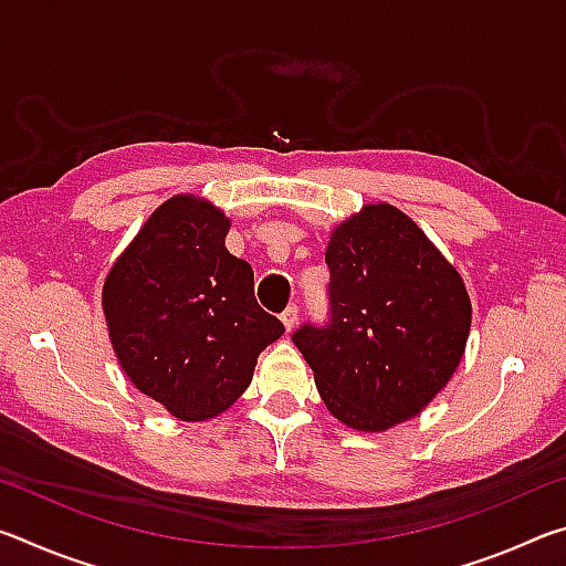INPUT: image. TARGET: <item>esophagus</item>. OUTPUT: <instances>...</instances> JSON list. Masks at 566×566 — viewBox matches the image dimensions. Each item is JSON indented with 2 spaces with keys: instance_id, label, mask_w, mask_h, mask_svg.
Segmentation results:
<instances>
[{
  "instance_id": "1",
  "label": "esophagus",
  "mask_w": 566,
  "mask_h": 566,
  "mask_svg": "<svg viewBox=\"0 0 566 566\" xmlns=\"http://www.w3.org/2000/svg\"><path fill=\"white\" fill-rule=\"evenodd\" d=\"M296 319H300V306H296V304H290V306H286V310L282 312V324H284V329L290 332V329L294 327V324H296Z\"/></svg>"
}]
</instances>
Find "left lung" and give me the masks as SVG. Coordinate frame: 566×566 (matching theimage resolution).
I'll use <instances>...</instances> for the list:
<instances>
[{
	"mask_svg": "<svg viewBox=\"0 0 566 566\" xmlns=\"http://www.w3.org/2000/svg\"><path fill=\"white\" fill-rule=\"evenodd\" d=\"M329 319L292 342L334 417L359 432L417 417L452 379L472 324L462 276L391 205H367L334 229Z\"/></svg>",
	"mask_w": 566,
	"mask_h": 566,
	"instance_id": "obj_1",
	"label": "left lung"
}]
</instances>
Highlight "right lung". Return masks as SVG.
Segmentation results:
<instances>
[{"label":"right lung","mask_w":566,"mask_h":566,"mask_svg":"<svg viewBox=\"0 0 566 566\" xmlns=\"http://www.w3.org/2000/svg\"><path fill=\"white\" fill-rule=\"evenodd\" d=\"M229 219L207 199L157 207L104 280L114 354L142 395L181 421L219 417L242 397L284 324L254 300V272L227 252Z\"/></svg>","instance_id":"right-lung-1"}]
</instances>
